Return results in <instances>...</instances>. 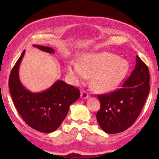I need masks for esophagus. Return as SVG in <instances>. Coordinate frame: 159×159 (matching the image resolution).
I'll use <instances>...</instances> for the list:
<instances>
[{"instance_id": "obj_1", "label": "esophagus", "mask_w": 159, "mask_h": 159, "mask_svg": "<svg viewBox=\"0 0 159 159\" xmlns=\"http://www.w3.org/2000/svg\"><path fill=\"white\" fill-rule=\"evenodd\" d=\"M90 97V95L87 92H86L84 90H82L81 92V98H84V99H86V98H88Z\"/></svg>"}]
</instances>
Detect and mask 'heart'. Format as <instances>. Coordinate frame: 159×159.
I'll use <instances>...</instances> for the list:
<instances>
[{"label":"heart","instance_id":"b5f03b06","mask_svg":"<svg viewBox=\"0 0 159 159\" xmlns=\"http://www.w3.org/2000/svg\"><path fill=\"white\" fill-rule=\"evenodd\" d=\"M130 65L126 60L108 52L87 54L81 58V64L71 62L69 75L76 81L92 77L93 88L99 93H108L119 86L129 73Z\"/></svg>","mask_w":159,"mask_h":159}]
</instances>
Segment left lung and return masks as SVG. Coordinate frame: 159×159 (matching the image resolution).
I'll return each instance as SVG.
<instances>
[{"instance_id":"8db88e82","label":"left lung","mask_w":159,"mask_h":159,"mask_svg":"<svg viewBox=\"0 0 159 159\" xmlns=\"http://www.w3.org/2000/svg\"><path fill=\"white\" fill-rule=\"evenodd\" d=\"M149 91L148 67L136 56L135 68L122 88L98 96L101 108L96 119L102 129L108 134H116L129 129L141 112Z\"/></svg>"}]
</instances>
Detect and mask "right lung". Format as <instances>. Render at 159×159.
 <instances>
[{"mask_svg": "<svg viewBox=\"0 0 159 159\" xmlns=\"http://www.w3.org/2000/svg\"><path fill=\"white\" fill-rule=\"evenodd\" d=\"M43 52L54 54L50 47L33 45ZM24 51L12 69L9 78V90L14 105L24 121L38 132L50 133L59 128L66 116L69 106L77 101L80 91L73 86L58 80L43 92L33 93L27 90L19 78L20 63Z\"/></svg>", "mask_w": 159, "mask_h": 159, "instance_id": "right-lung-1", "label": "right lung"}]
</instances>
